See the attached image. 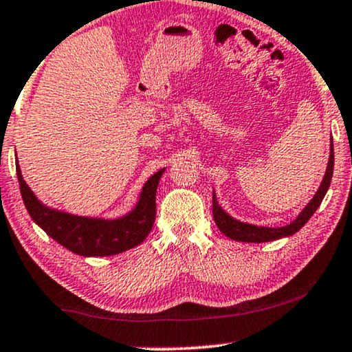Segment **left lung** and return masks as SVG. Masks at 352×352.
Masks as SVG:
<instances>
[{
    "mask_svg": "<svg viewBox=\"0 0 352 352\" xmlns=\"http://www.w3.org/2000/svg\"><path fill=\"white\" fill-rule=\"evenodd\" d=\"M331 175H333V142L330 144V158L329 163H327V170L324 175V179H322L319 189H317L316 195L312 197L309 204H307L300 214L296 216V219H293L290 224L282 226V228H264V226H254L248 223H242V221L232 218V216L226 213V211L221 208L218 204V199H216V194L213 192V218L214 223L218 226L221 232H223L226 237L237 240V242H247V243H263V242H271V240H277L282 237H288V235H293L298 232L302 226H305L314 211L319 208L322 200L329 190L330 182H331Z\"/></svg>",
    "mask_w": 352,
    "mask_h": 352,
    "instance_id": "obj_1",
    "label": "left lung"
}]
</instances>
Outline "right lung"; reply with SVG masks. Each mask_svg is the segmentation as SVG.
<instances>
[{"mask_svg": "<svg viewBox=\"0 0 352 352\" xmlns=\"http://www.w3.org/2000/svg\"><path fill=\"white\" fill-rule=\"evenodd\" d=\"M16 171L28 214L51 239L80 256H112L142 243L152 230L157 213V187L165 168L148 177L139 194L136 206L115 219L76 216L50 208L36 199L23 181L19 162Z\"/></svg>", "mask_w": 352, "mask_h": 352, "instance_id": "1", "label": "right lung"}]
</instances>
